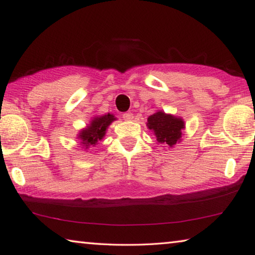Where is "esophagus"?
<instances>
[{
	"mask_svg": "<svg viewBox=\"0 0 255 255\" xmlns=\"http://www.w3.org/2000/svg\"><path fill=\"white\" fill-rule=\"evenodd\" d=\"M123 118H124L125 120H127V122H129V120H132L133 115L131 114V112H126V114L123 115Z\"/></svg>",
	"mask_w": 255,
	"mask_h": 255,
	"instance_id": "obj_1",
	"label": "esophagus"
}]
</instances>
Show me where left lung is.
Returning a JSON list of instances; mask_svg holds the SVG:
<instances>
[{
	"label": "left lung",
	"instance_id": "8db88e82",
	"mask_svg": "<svg viewBox=\"0 0 255 255\" xmlns=\"http://www.w3.org/2000/svg\"><path fill=\"white\" fill-rule=\"evenodd\" d=\"M146 126L153 132L157 144L167 145L172 148L176 143L181 141L185 123L181 117L157 110L147 118Z\"/></svg>",
	"mask_w": 255,
	"mask_h": 255
}]
</instances>
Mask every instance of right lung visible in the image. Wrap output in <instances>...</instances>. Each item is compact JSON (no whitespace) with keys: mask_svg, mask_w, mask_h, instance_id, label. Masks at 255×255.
<instances>
[{"mask_svg":"<svg viewBox=\"0 0 255 255\" xmlns=\"http://www.w3.org/2000/svg\"><path fill=\"white\" fill-rule=\"evenodd\" d=\"M115 120H117V118L112 114L93 117L90 124H88V126L81 129L80 132L77 133L76 138L80 140V145L83 149H89L91 146L98 145L99 141H101L103 137L106 136L107 129Z\"/></svg>","mask_w":255,"mask_h":255,"instance_id":"obj_1","label":"right lung"}]
</instances>
